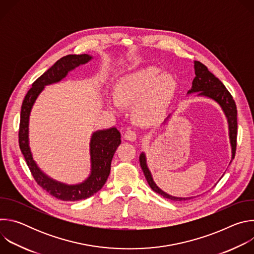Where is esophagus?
Returning a JSON list of instances; mask_svg holds the SVG:
<instances>
[{
  "mask_svg": "<svg viewBox=\"0 0 254 254\" xmlns=\"http://www.w3.org/2000/svg\"><path fill=\"white\" fill-rule=\"evenodd\" d=\"M124 137L129 141H134L136 138H137V134L134 130L132 129H127L125 134H124Z\"/></svg>",
  "mask_w": 254,
  "mask_h": 254,
  "instance_id": "1",
  "label": "esophagus"
}]
</instances>
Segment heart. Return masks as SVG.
I'll return each mask as SVG.
<instances>
[{"instance_id":"obj_1","label":"heart","mask_w":254,"mask_h":254,"mask_svg":"<svg viewBox=\"0 0 254 254\" xmlns=\"http://www.w3.org/2000/svg\"><path fill=\"white\" fill-rule=\"evenodd\" d=\"M177 90V81L170 73L148 66L131 72L119 79L116 84V98L110 99V106L119 110L121 104L133 106V116L142 125H156L167 116Z\"/></svg>"}]
</instances>
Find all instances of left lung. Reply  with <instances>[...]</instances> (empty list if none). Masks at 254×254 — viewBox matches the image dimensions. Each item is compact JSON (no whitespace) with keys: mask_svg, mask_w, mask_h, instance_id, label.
Returning a JSON list of instances; mask_svg holds the SVG:
<instances>
[{"mask_svg":"<svg viewBox=\"0 0 254 254\" xmlns=\"http://www.w3.org/2000/svg\"><path fill=\"white\" fill-rule=\"evenodd\" d=\"M194 68H195L196 76L192 82V87L188 91V94L199 92L197 94L198 96H205V97L211 98L221 106L228 123L229 138H230L231 151H232V158L230 161L231 163L235 157L236 138H237V110H236L235 101L232 95L230 94V92L224 86V84L213 73H211V72L208 70V68L203 63L199 61H194ZM139 165L144 174V177H146L148 181V184L150 185L152 190L160 194L164 198H167L172 201H186L193 198V197H189V198L175 197L161 190L154 182L152 174L147 165V159L144 153H141L139 156Z\"/></svg>","mask_w":254,"mask_h":254,"instance_id":"left-lung-1","label":"left lung"}]
</instances>
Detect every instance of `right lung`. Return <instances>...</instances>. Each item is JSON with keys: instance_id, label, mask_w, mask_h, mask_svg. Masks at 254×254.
Masks as SVG:
<instances>
[{"instance_id": "right-lung-1", "label": "right lung", "mask_w": 254, "mask_h": 254, "mask_svg": "<svg viewBox=\"0 0 254 254\" xmlns=\"http://www.w3.org/2000/svg\"><path fill=\"white\" fill-rule=\"evenodd\" d=\"M92 57L88 54L66 55L60 58L45 73L32 84L27 92L21 107L19 146L37 184L53 197L62 201H78L89 198L98 192L110 176L113 157L121 144V132L117 127L97 130L92 133L90 139V162L91 171L84 182L76 185H67L55 181L44 174L33 160L29 147V118L30 113L38 95L49 85L62 80L68 72L75 67L87 63Z\"/></svg>"}]
</instances>
